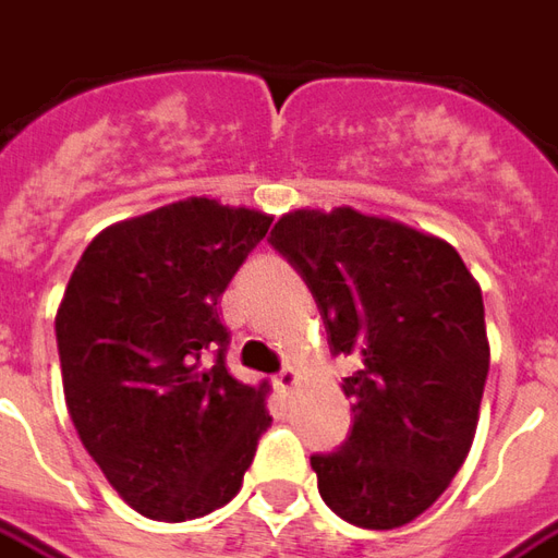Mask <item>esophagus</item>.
<instances>
[{
  "label": "esophagus",
  "mask_w": 558,
  "mask_h": 558,
  "mask_svg": "<svg viewBox=\"0 0 558 558\" xmlns=\"http://www.w3.org/2000/svg\"><path fill=\"white\" fill-rule=\"evenodd\" d=\"M295 386H299V374H295L292 367H283V371L275 376V388H278L280 395H290Z\"/></svg>",
  "instance_id": "34e87169"
}]
</instances>
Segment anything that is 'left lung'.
I'll list each match as a JSON object with an SVG mask.
<instances>
[{"instance_id": "8db88e82", "label": "left lung", "mask_w": 558, "mask_h": 558, "mask_svg": "<svg viewBox=\"0 0 558 558\" xmlns=\"http://www.w3.org/2000/svg\"><path fill=\"white\" fill-rule=\"evenodd\" d=\"M314 292L343 379L352 430L314 454L319 496L362 529L424 514L463 466L490 371L481 287L454 247L400 220L350 206L287 211L271 230Z\"/></svg>"}]
</instances>
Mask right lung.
I'll return each instance as SVG.
<instances>
[{
  "label": "right lung",
  "instance_id": "1",
  "mask_svg": "<svg viewBox=\"0 0 558 558\" xmlns=\"http://www.w3.org/2000/svg\"><path fill=\"white\" fill-rule=\"evenodd\" d=\"M271 215L187 196L98 232L56 314L71 421L134 511L182 523L242 487L271 424L268 383L244 386L223 352L218 299Z\"/></svg>",
  "mask_w": 558,
  "mask_h": 558
}]
</instances>
